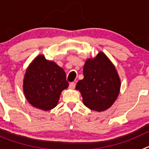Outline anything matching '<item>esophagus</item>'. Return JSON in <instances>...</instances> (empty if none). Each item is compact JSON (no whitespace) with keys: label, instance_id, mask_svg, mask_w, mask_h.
I'll return each instance as SVG.
<instances>
[{"label":"esophagus","instance_id":"1","mask_svg":"<svg viewBox=\"0 0 149 149\" xmlns=\"http://www.w3.org/2000/svg\"><path fill=\"white\" fill-rule=\"evenodd\" d=\"M75 83L74 82H72L69 84V88L70 89H74V87H75Z\"/></svg>","mask_w":149,"mask_h":149}]
</instances>
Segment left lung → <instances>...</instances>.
Wrapping results in <instances>:
<instances>
[{
    "mask_svg": "<svg viewBox=\"0 0 149 149\" xmlns=\"http://www.w3.org/2000/svg\"><path fill=\"white\" fill-rule=\"evenodd\" d=\"M84 79L77 82L85 106L95 111H103L114 103L119 95L121 83L114 65L107 56L99 52L89 59L84 67Z\"/></svg>",
    "mask_w": 149,
    "mask_h": 149,
    "instance_id": "8db88e82",
    "label": "left lung"
}]
</instances>
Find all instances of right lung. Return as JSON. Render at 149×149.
Wrapping results in <instances>:
<instances>
[{
	"instance_id": "1",
	"label": "right lung",
	"mask_w": 149,
	"mask_h": 149,
	"mask_svg": "<svg viewBox=\"0 0 149 149\" xmlns=\"http://www.w3.org/2000/svg\"><path fill=\"white\" fill-rule=\"evenodd\" d=\"M68 86L65 72L54 62L39 55L27 69L24 93L30 104L43 110L54 108L63 89Z\"/></svg>"
}]
</instances>
